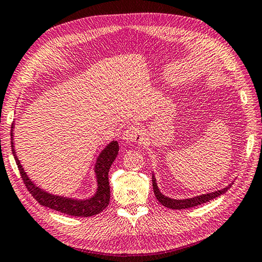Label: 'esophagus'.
Returning a JSON list of instances; mask_svg holds the SVG:
<instances>
[{
  "mask_svg": "<svg viewBox=\"0 0 262 262\" xmlns=\"http://www.w3.org/2000/svg\"><path fill=\"white\" fill-rule=\"evenodd\" d=\"M142 139H143V136H142V130L139 127L135 126L128 127L122 134V140L125 141L126 143H136V142H141Z\"/></svg>",
  "mask_w": 262,
  "mask_h": 262,
  "instance_id": "obj_1",
  "label": "esophagus"
}]
</instances>
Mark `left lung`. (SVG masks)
Segmentation results:
<instances>
[{
	"label": "left lung",
	"instance_id": "left-lung-1",
	"mask_svg": "<svg viewBox=\"0 0 262 262\" xmlns=\"http://www.w3.org/2000/svg\"><path fill=\"white\" fill-rule=\"evenodd\" d=\"M152 185H154L155 196L157 199H158V202L161 204V205H164L168 208H172V210H183V208H190V207L198 206V205H201V204L210 202V201H212V199L221 196V194L228 191V189H230V187L232 185V182L228 185V187L223 188L221 190H217V191L201 194V196H196V197L188 198V199H173V198L166 197L165 194L160 192L158 185H157V183H156L155 174H152Z\"/></svg>",
	"mask_w": 262,
	"mask_h": 262
}]
</instances>
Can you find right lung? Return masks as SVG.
<instances>
[{
	"instance_id": "right-lung-1",
	"label": "right lung",
	"mask_w": 262,
	"mask_h": 262,
	"mask_svg": "<svg viewBox=\"0 0 262 262\" xmlns=\"http://www.w3.org/2000/svg\"><path fill=\"white\" fill-rule=\"evenodd\" d=\"M13 123L11 125V147L12 154L15 157L16 164L18 166L19 172H20L21 179L25 183L26 188L31 194L34 197L39 204L42 206H47L51 208V210L58 211L64 214H69V215L73 216H93L96 214L101 213L104 208H106L108 203H110V184H108V170L113 161H115L116 157L118 156L119 151V144L117 141H112L110 144H107L104 150L99 154L98 158L95 164V174H96L97 179V191L92 198L88 199H73L68 197L56 196V194H51L49 192L45 191V190L40 189L39 187L32 182L30 178L24 170L23 166L20 165V161L17 158L15 145H13Z\"/></svg>"
}]
</instances>
